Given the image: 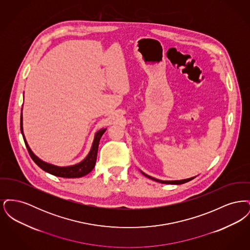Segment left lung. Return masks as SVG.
<instances>
[{"mask_svg":"<svg viewBox=\"0 0 250 250\" xmlns=\"http://www.w3.org/2000/svg\"><path fill=\"white\" fill-rule=\"evenodd\" d=\"M141 172L143 173L144 176H146L147 178L151 179V180H154L155 182H158V183H161V184H168V185H182V184H185V183H188L191 180H193L194 178H196V176L194 177H191V178L184 179V180H175V181H163V180H158V179L154 178L150 175H147L146 173H144L143 171L141 170Z\"/></svg>","mask_w":250,"mask_h":250,"instance_id":"8db88e82","label":"left lung"}]
</instances>
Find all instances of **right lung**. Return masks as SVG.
I'll return each instance as SVG.
<instances>
[{
  "instance_id": "add662e5",
  "label": "right lung",
  "mask_w": 250,
  "mask_h": 250,
  "mask_svg": "<svg viewBox=\"0 0 250 250\" xmlns=\"http://www.w3.org/2000/svg\"><path fill=\"white\" fill-rule=\"evenodd\" d=\"M21 134L23 136L24 143H25V145L27 147V150L31 155L32 159L36 162L37 166L41 167L43 170L47 171L48 173H50L52 175H55V176H58V177L80 178V177H83V176L87 175L88 173H90L93 170V168L95 167L99 142H100V139H101L102 135L105 133V131L107 130V128H101L100 130H98L95 133L91 150L83 161H81L78 164L66 167L56 166V165H52V164L47 163V162L41 160L38 156H36L33 153V151L29 147L27 141L25 139V136H24L23 126H22V111H21Z\"/></svg>"
}]
</instances>
